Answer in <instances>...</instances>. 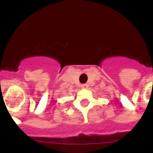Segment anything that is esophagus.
Wrapping results in <instances>:
<instances>
[{"label": "esophagus", "instance_id": "1", "mask_svg": "<svg viewBox=\"0 0 153 153\" xmlns=\"http://www.w3.org/2000/svg\"><path fill=\"white\" fill-rule=\"evenodd\" d=\"M81 88H82V89L88 88V85L86 84V83H85V84H82V85H81Z\"/></svg>", "mask_w": 153, "mask_h": 153}]
</instances>
